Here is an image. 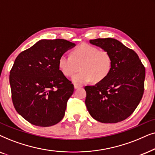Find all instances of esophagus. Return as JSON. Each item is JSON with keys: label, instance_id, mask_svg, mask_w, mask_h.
Wrapping results in <instances>:
<instances>
[{"label": "esophagus", "instance_id": "34e87169", "mask_svg": "<svg viewBox=\"0 0 155 155\" xmlns=\"http://www.w3.org/2000/svg\"><path fill=\"white\" fill-rule=\"evenodd\" d=\"M81 85H79V84H74V88H75V89H77V88H81Z\"/></svg>", "mask_w": 155, "mask_h": 155}]
</instances>
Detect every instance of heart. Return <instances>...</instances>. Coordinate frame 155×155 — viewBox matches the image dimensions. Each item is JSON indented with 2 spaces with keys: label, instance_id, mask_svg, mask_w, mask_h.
Masks as SVG:
<instances>
[{
  "label": "heart",
  "instance_id": "obj_1",
  "mask_svg": "<svg viewBox=\"0 0 155 155\" xmlns=\"http://www.w3.org/2000/svg\"><path fill=\"white\" fill-rule=\"evenodd\" d=\"M111 55L106 50H99L96 47L82 44L72 51L71 56L61 54L58 66L61 73L66 76H71L79 70L81 71L72 77L75 84H86L94 80L99 82L109 75L112 69Z\"/></svg>",
  "mask_w": 155,
  "mask_h": 155
}]
</instances>
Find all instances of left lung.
I'll list each match as a JSON object with an SVG mask.
<instances>
[{
	"label": "left lung",
	"mask_w": 155,
	"mask_h": 155,
	"mask_svg": "<svg viewBox=\"0 0 155 155\" xmlns=\"http://www.w3.org/2000/svg\"><path fill=\"white\" fill-rule=\"evenodd\" d=\"M89 42L108 51L113 64L104 80L85 86L86 108L98 122H120L134 112L141 101L145 68L135 51L115 39L98 38Z\"/></svg>",
	"instance_id": "8db88e82"
}]
</instances>
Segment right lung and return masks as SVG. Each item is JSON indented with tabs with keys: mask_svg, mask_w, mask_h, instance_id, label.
Wrapping results in <instances>:
<instances>
[{
	"mask_svg": "<svg viewBox=\"0 0 155 155\" xmlns=\"http://www.w3.org/2000/svg\"><path fill=\"white\" fill-rule=\"evenodd\" d=\"M75 45L63 39L41 40L15 59L10 72L12 101L31 124L51 126L64 116L74 88L59 70L58 61Z\"/></svg>",
	"mask_w": 155,
	"mask_h": 155,
	"instance_id": "add662e5",
	"label": "right lung"
}]
</instances>
